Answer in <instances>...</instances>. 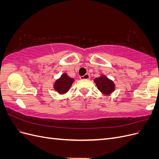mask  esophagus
Returning a JSON list of instances; mask_svg holds the SVG:
<instances>
[{
  "instance_id": "34e87169",
  "label": "esophagus",
  "mask_w": 159,
  "mask_h": 159,
  "mask_svg": "<svg viewBox=\"0 0 159 159\" xmlns=\"http://www.w3.org/2000/svg\"><path fill=\"white\" fill-rule=\"evenodd\" d=\"M89 74H85L83 76H81L80 77V79L81 80H87V79H89Z\"/></svg>"
}]
</instances>
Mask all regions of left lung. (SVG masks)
Here are the masks:
<instances>
[{
    "label": "left lung",
    "instance_id": "1",
    "mask_svg": "<svg viewBox=\"0 0 159 159\" xmlns=\"http://www.w3.org/2000/svg\"><path fill=\"white\" fill-rule=\"evenodd\" d=\"M98 89L103 95H110L115 91V85L113 81L104 75H101L99 78L94 80Z\"/></svg>",
    "mask_w": 159,
    "mask_h": 159
}]
</instances>
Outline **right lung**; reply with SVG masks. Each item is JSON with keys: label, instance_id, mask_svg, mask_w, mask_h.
I'll return each mask as SVG.
<instances>
[{"label": "right lung", "instance_id": "right-lung-1", "mask_svg": "<svg viewBox=\"0 0 159 159\" xmlns=\"http://www.w3.org/2000/svg\"><path fill=\"white\" fill-rule=\"evenodd\" d=\"M74 79L70 78L68 74L64 73L61 75L59 79L56 80L54 84V90L60 94H65L70 90Z\"/></svg>", "mask_w": 159, "mask_h": 159}]
</instances>
